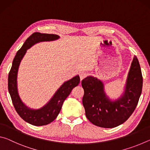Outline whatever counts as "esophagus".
Returning a JSON list of instances; mask_svg holds the SVG:
<instances>
[{
  "label": "esophagus",
  "mask_w": 150,
  "mask_h": 150,
  "mask_svg": "<svg viewBox=\"0 0 150 150\" xmlns=\"http://www.w3.org/2000/svg\"><path fill=\"white\" fill-rule=\"evenodd\" d=\"M86 77H87V74L85 73H81L79 74V77H80V80L82 81L83 79H85Z\"/></svg>",
  "instance_id": "34e87169"
}]
</instances>
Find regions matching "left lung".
<instances>
[{"label":"left lung","instance_id":"8db88e82","mask_svg":"<svg viewBox=\"0 0 150 150\" xmlns=\"http://www.w3.org/2000/svg\"><path fill=\"white\" fill-rule=\"evenodd\" d=\"M81 85L84 89L83 105L88 120L102 128L120 125L133 113L142 93L143 77L138 58L134 57L124 93L118 100L109 99L104 91L102 81L95 77H86L81 81Z\"/></svg>","mask_w":150,"mask_h":150}]
</instances>
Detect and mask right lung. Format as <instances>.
<instances>
[{
  "label": "right lung",
  "instance_id": "1",
  "mask_svg": "<svg viewBox=\"0 0 150 150\" xmlns=\"http://www.w3.org/2000/svg\"><path fill=\"white\" fill-rule=\"evenodd\" d=\"M59 38L56 34H41L35 32L28 38L22 47L15 55L8 79V88L12 104L18 115L24 121L34 126L47 125L54 121L59 115L63 103L69 95L72 89L80 82L79 76L77 75L66 81L62 85L52 99L44 107L38 110H31L25 106L18 96L17 91V73L20 63L26 52V50L35 43L52 41Z\"/></svg>",
  "mask_w": 150,
  "mask_h": 150
}]
</instances>
